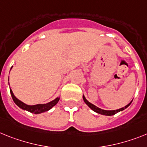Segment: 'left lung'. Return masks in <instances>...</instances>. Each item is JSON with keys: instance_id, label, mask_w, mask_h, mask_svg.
<instances>
[{"instance_id": "8db88e82", "label": "left lung", "mask_w": 147, "mask_h": 147, "mask_svg": "<svg viewBox=\"0 0 147 147\" xmlns=\"http://www.w3.org/2000/svg\"><path fill=\"white\" fill-rule=\"evenodd\" d=\"M83 99H84V101L85 103H86V104L89 106V108H90L92 111H94L95 112H96V113H98L102 114V115H106V116L114 115V114H116V113H118V112L121 111H123L124 109H125L126 108H128V107L130 105L131 103V102L130 103L127 105L126 106H125V107H123V108H119V109H118V110H113V111H106V110H102V109H101V108L96 107V106H95L94 105L91 104L90 102H89L88 101H87V99L85 98V97L84 96H83Z\"/></svg>"}]
</instances>
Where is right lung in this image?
Here are the masks:
<instances>
[{"label":"right lung","mask_w":147,"mask_h":147,"mask_svg":"<svg viewBox=\"0 0 147 147\" xmlns=\"http://www.w3.org/2000/svg\"><path fill=\"white\" fill-rule=\"evenodd\" d=\"M10 93L11 96H12V98H13V101L17 105L21 108L22 109L26 110V111H28L30 112V113H41L42 112H45L48 111L49 110H50L51 108L54 107L55 105L58 102L59 98H55V100L51 101V102H49V103H47V104H44V105H28L24 104L22 102H21L20 100H18V98L16 97L15 96L14 94H13V91L10 89Z\"/></svg>","instance_id":"obj_1"}]
</instances>
